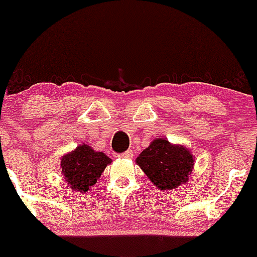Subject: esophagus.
Wrapping results in <instances>:
<instances>
[{
	"label": "esophagus",
	"mask_w": 257,
	"mask_h": 257,
	"mask_svg": "<svg viewBox=\"0 0 257 257\" xmlns=\"http://www.w3.org/2000/svg\"><path fill=\"white\" fill-rule=\"evenodd\" d=\"M133 156H134V153L131 151H127V152H124V153L119 154V157H121V158H131Z\"/></svg>",
	"instance_id": "obj_1"
}]
</instances>
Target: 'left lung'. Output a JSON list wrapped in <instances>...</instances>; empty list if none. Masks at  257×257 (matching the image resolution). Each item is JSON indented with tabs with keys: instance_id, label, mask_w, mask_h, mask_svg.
<instances>
[{
	"instance_id": "8db88e82",
	"label": "left lung",
	"mask_w": 257,
	"mask_h": 257,
	"mask_svg": "<svg viewBox=\"0 0 257 257\" xmlns=\"http://www.w3.org/2000/svg\"><path fill=\"white\" fill-rule=\"evenodd\" d=\"M194 158L185 145L156 138L139 154L136 163L158 189L172 190L189 180L194 169Z\"/></svg>"
}]
</instances>
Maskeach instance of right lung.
<instances>
[{
    "label": "right lung",
    "mask_w": 257,
    "mask_h": 257,
    "mask_svg": "<svg viewBox=\"0 0 257 257\" xmlns=\"http://www.w3.org/2000/svg\"><path fill=\"white\" fill-rule=\"evenodd\" d=\"M109 163H112V160L108 156L83 143L61 156V175L70 189L86 193L100 178Z\"/></svg>",
    "instance_id": "obj_1"
}]
</instances>
